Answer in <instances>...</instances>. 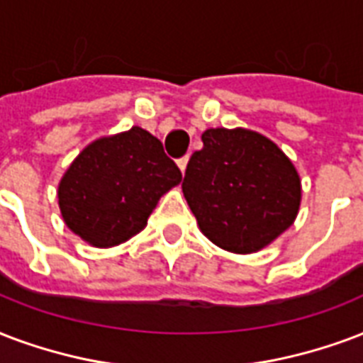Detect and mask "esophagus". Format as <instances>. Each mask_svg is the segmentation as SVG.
<instances>
[{"instance_id": "34e87169", "label": "esophagus", "mask_w": 363, "mask_h": 363, "mask_svg": "<svg viewBox=\"0 0 363 363\" xmlns=\"http://www.w3.org/2000/svg\"><path fill=\"white\" fill-rule=\"evenodd\" d=\"M179 167H181V171L182 173H184V171H186V165H188V156H184V157H181V160H179Z\"/></svg>"}]
</instances>
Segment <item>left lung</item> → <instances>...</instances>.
<instances>
[{
    "mask_svg": "<svg viewBox=\"0 0 363 363\" xmlns=\"http://www.w3.org/2000/svg\"><path fill=\"white\" fill-rule=\"evenodd\" d=\"M186 165L182 192L200 230L218 247L253 253L297 217L301 181L272 140L247 129H207Z\"/></svg>",
    "mask_w": 363,
    "mask_h": 363,
    "instance_id": "obj_1",
    "label": "left lung"
}]
</instances>
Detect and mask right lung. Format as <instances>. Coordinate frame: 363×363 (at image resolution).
Listing matches in <instances>:
<instances>
[{
  "label": "right lung",
  "instance_id": "1",
  "mask_svg": "<svg viewBox=\"0 0 363 363\" xmlns=\"http://www.w3.org/2000/svg\"><path fill=\"white\" fill-rule=\"evenodd\" d=\"M163 145L140 127L91 143L59 184L66 226L95 247H112L146 226L163 194L181 182Z\"/></svg>",
  "mask_w": 363,
  "mask_h": 363
}]
</instances>
